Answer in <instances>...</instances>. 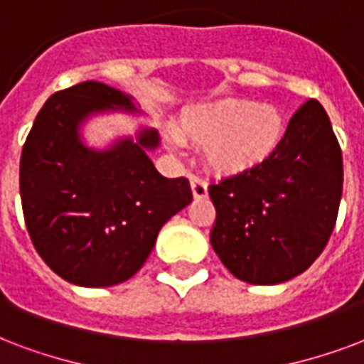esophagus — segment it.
Segmentation results:
<instances>
[{
	"label": "esophagus",
	"mask_w": 364,
	"mask_h": 364,
	"mask_svg": "<svg viewBox=\"0 0 364 364\" xmlns=\"http://www.w3.org/2000/svg\"><path fill=\"white\" fill-rule=\"evenodd\" d=\"M190 186H192V193L196 199H205L207 196H209L207 182L199 178V176H196V174H192V176H190Z\"/></svg>",
	"instance_id": "34e87169"
}]
</instances>
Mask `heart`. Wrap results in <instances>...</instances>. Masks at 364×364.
<instances>
[{"label":"heart","mask_w":364,"mask_h":364,"mask_svg":"<svg viewBox=\"0 0 364 364\" xmlns=\"http://www.w3.org/2000/svg\"><path fill=\"white\" fill-rule=\"evenodd\" d=\"M286 130L278 107L226 97L186 111L176 136L182 144L203 147L205 165L213 172L237 176L267 165L284 144Z\"/></svg>","instance_id":"obj_1"}]
</instances>
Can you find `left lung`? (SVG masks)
Segmentation results:
<instances>
[{"mask_svg": "<svg viewBox=\"0 0 364 364\" xmlns=\"http://www.w3.org/2000/svg\"><path fill=\"white\" fill-rule=\"evenodd\" d=\"M343 163L326 111L309 100L261 168L209 186L211 245L242 282H288L315 263L334 230Z\"/></svg>", "mask_w": 364, "mask_h": 364, "instance_id": "obj_1", "label": "left lung"}]
</instances>
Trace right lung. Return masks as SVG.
Instances as JSON below:
<instances>
[{
	"instance_id": "obj_1",
	"label": "right lung",
	"mask_w": 364,
	"mask_h": 364,
	"mask_svg": "<svg viewBox=\"0 0 364 364\" xmlns=\"http://www.w3.org/2000/svg\"><path fill=\"white\" fill-rule=\"evenodd\" d=\"M136 105L103 82H82L43 103L24 141L21 201L30 240L49 269L76 286L132 278L163 224L192 203L190 182L165 178L149 159L161 141L155 128L140 124L103 149L84 141L92 117H140Z\"/></svg>"
}]
</instances>
